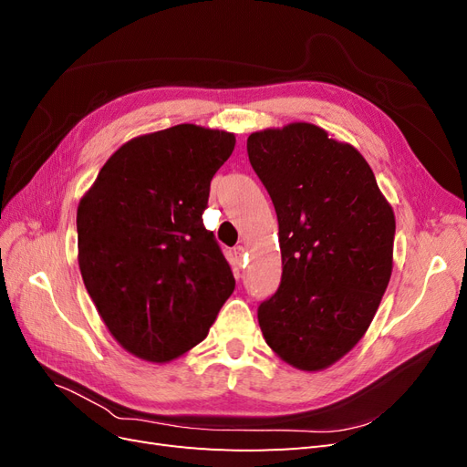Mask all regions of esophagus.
<instances>
[{
  "label": "esophagus",
  "instance_id": "esophagus-1",
  "mask_svg": "<svg viewBox=\"0 0 467 467\" xmlns=\"http://www.w3.org/2000/svg\"><path fill=\"white\" fill-rule=\"evenodd\" d=\"M234 255H235L237 265L242 266V263L245 261V247H244V245H235V247H234Z\"/></svg>",
  "mask_w": 467,
  "mask_h": 467
}]
</instances>
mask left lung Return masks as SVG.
Segmentation results:
<instances>
[{
  "label": "left lung",
  "mask_w": 467,
  "mask_h": 467,
  "mask_svg": "<svg viewBox=\"0 0 467 467\" xmlns=\"http://www.w3.org/2000/svg\"><path fill=\"white\" fill-rule=\"evenodd\" d=\"M247 155L282 255L278 290L257 309L263 337L296 368H327L360 341L388 288L393 210L362 155L319 126L251 134Z\"/></svg>",
  "instance_id": "1"
}]
</instances>
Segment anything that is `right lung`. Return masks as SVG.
I'll return each mask as SVG.
<instances>
[{
	"label": "right lung",
	"mask_w": 467,
	"mask_h": 467,
	"mask_svg": "<svg viewBox=\"0 0 467 467\" xmlns=\"http://www.w3.org/2000/svg\"><path fill=\"white\" fill-rule=\"evenodd\" d=\"M235 138L177 124L110 155L78 206L79 271L112 337L150 362L208 335L235 288L204 228L210 181Z\"/></svg>",
	"instance_id": "obj_1"
}]
</instances>
